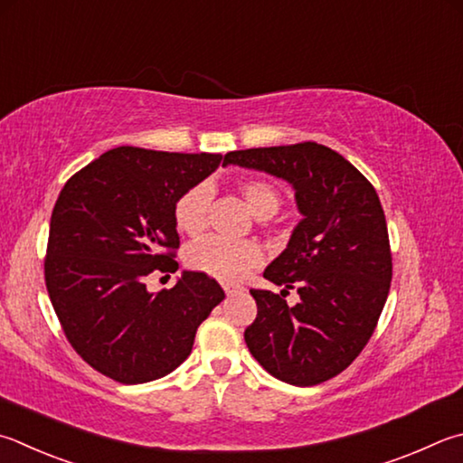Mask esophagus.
<instances>
[{"mask_svg":"<svg viewBox=\"0 0 463 463\" xmlns=\"http://www.w3.org/2000/svg\"><path fill=\"white\" fill-rule=\"evenodd\" d=\"M222 289L226 291V296H232V293L245 291V288H241V285H232V283H222Z\"/></svg>","mask_w":463,"mask_h":463,"instance_id":"esophagus-1","label":"esophagus"}]
</instances>
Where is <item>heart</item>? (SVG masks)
Masks as SVG:
<instances>
[{
  "label": "heart",
  "mask_w": 463,
  "mask_h": 463,
  "mask_svg": "<svg viewBox=\"0 0 463 463\" xmlns=\"http://www.w3.org/2000/svg\"><path fill=\"white\" fill-rule=\"evenodd\" d=\"M242 198L259 218L273 216L281 204V194L271 182L245 180L239 186ZM208 184H196L184 192L174 208V221L178 231L196 237L204 231L206 213L210 204ZM263 260V250L250 241H229L222 237H204L190 245L186 263L194 271L216 277L221 281H241Z\"/></svg>",
  "instance_id": "1"
}]
</instances>
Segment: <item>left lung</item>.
<instances>
[{"label":"left lung","instance_id":"left-lung-1","mask_svg":"<svg viewBox=\"0 0 463 463\" xmlns=\"http://www.w3.org/2000/svg\"><path fill=\"white\" fill-rule=\"evenodd\" d=\"M226 164L291 184L304 216L263 273L283 285L281 295L298 288L300 301L288 307L279 293L250 289V354L283 383H324L363 352L389 296L392 257L381 200L348 159L316 141L231 151Z\"/></svg>","mask_w":463,"mask_h":463}]
</instances>
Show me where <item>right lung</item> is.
<instances>
[{"mask_svg":"<svg viewBox=\"0 0 463 463\" xmlns=\"http://www.w3.org/2000/svg\"><path fill=\"white\" fill-rule=\"evenodd\" d=\"M221 162L121 146L64 184L50 218L46 288L66 338L100 374L123 384L170 374L224 299L198 271H184L172 289L146 288L149 273L178 269L175 203Z\"/></svg>","mask_w":463,"mask_h":463,"instance_id":"right-lung-1","label":"right lung"}]
</instances>
